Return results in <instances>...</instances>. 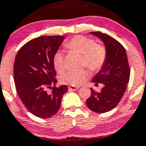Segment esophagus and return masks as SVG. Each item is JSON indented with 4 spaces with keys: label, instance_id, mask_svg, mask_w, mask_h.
I'll return each instance as SVG.
<instances>
[{
    "label": "esophagus",
    "instance_id": "obj_1",
    "mask_svg": "<svg viewBox=\"0 0 146 146\" xmlns=\"http://www.w3.org/2000/svg\"><path fill=\"white\" fill-rule=\"evenodd\" d=\"M78 89V87L76 86H68V90L69 91H76V90Z\"/></svg>",
    "mask_w": 146,
    "mask_h": 146
}]
</instances>
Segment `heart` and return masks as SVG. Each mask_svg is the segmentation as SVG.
<instances>
[{
	"label": "heart",
	"mask_w": 146,
	"mask_h": 146,
	"mask_svg": "<svg viewBox=\"0 0 146 146\" xmlns=\"http://www.w3.org/2000/svg\"><path fill=\"white\" fill-rule=\"evenodd\" d=\"M65 47L70 52L83 55V65L87 66L93 71L102 68L107 59V50L104 46L96 44L95 40L84 36H76L65 44ZM53 65L58 73L65 70L64 54L58 51L53 57ZM87 70L69 71L60 77V83L65 85L78 86L89 78Z\"/></svg>",
	"instance_id": "obj_1"
}]
</instances>
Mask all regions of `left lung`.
<instances>
[{"label":"left lung","instance_id":"8db88e82","mask_svg":"<svg viewBox=\"0 0 146 146\" xmlns=\"http://www.w3.org/2000/svg\"><path fill=\"white\" fill-rule=\"evenodd\" d=\"M104 42L107 59L97 74L92 78L95 85L104 84L100 92L91 88L92 94L86 100L88 109L96 113L113 110L123 96L130 80V67L123 46L111 36L99 32H90Z\"/></svg>","mask_w":146,"mask_h":146}]
</instances>
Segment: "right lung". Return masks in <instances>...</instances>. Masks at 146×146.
I'll return each instance as SVG.
<instances>
[{"instance_id":"obj_1","label":"right lung","mask_w":146,"mask_h":146,"mask_svg":"<svg viewBox=\"0 0 146 146\" xmlns=\"http://www.w3.org/2000/svg\"><path fill=\"white\" fill-rule=\"evenodd\" d=\"M63 36H43L20 48L13 65V79L18 95L29 112L42 119L59 110L68 86L57 87L53 57L63 42ZM47 89H51L47 92Z\"/></svg>"}]
</instances>
